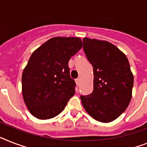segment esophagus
<instances>
[{
    "label": "esophagus",
    "instance_id": "1",
    "mask_svg": "<svg viewBox=\"0 0 147 147\" xmlns=\"http://www.w3.org/2000/svg\"><path fill=\"white\" fill-rule=\"evenodd\" d=\"M76 84H77L78 86H79L80 83H81V80H80V78H77V79L76 80Z\"/></svg>",
    "mask_w": 147,
    "mask_h": 147
}]
</instances>
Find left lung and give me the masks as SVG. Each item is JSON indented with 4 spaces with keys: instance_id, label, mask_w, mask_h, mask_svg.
<instances>
[{
    "instance_id": "1",
    "label": "left lung",
    "mask_w": 147,
    "mask_h": 147,
    "mask_svg": "<svg viewBox=\"0 0 147 147\" xmlns=\"http://www.w3.org/2000/svg\"><path fill=\"white\" fill-rule=\"evenodd\" d=\"M83 49L94 69V90L81 96L83 107L95 120L108 123L119 118L132 96L134 76L125 53L107 40L84 38Z\"/></svg>"
}]
</instances>
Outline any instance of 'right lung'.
<instances>
[{"mask_svg": "<svg viewBox=\"0 0 147 147\" xmlns=\"http://www.w3.org/2000/svg\"><path fill=\"white\" fill-rule=\"evenodd\" d=\"M82 47L80 38L54 37L32 53L22 72V92L33 116L50 119L64 109L76 87L68 63Z\"/></svg>", "mask_w": 147, "mask_h": 147, "instance_id": "1", "label": "right lung"}]
</instances>
